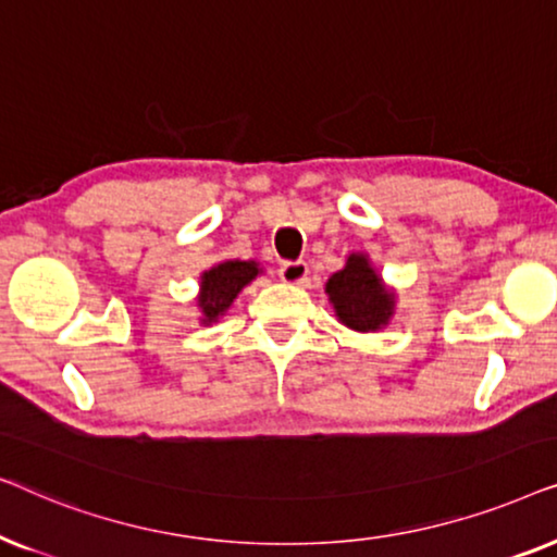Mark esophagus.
Wrapping results in <instances>:
<instances>
[{"label": "esophagus", "mask_w": 557, "mask_h": 557, "mask_svg": "<svg viewBox=\"0 0 557 557\" xmlns=\"http://www.w3.org/2000/svg\"><path fill=\"white\" fill-rule=\"evenodd\" d=\"M278 276L284 284H304L309 276V265L304 261H286V263H281Z\"/></svg>", "instance_id": "1"}]
</instances>
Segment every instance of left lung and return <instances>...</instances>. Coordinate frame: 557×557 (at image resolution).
<instances>
[{
	"mask_svg": "<svg viewBox=\"0 0 557 557\" xmlns=\"http://www.w3.org/2000/svg\"><path fill=\"white\" fill-rule=\"evenodd\" d=\"M326 294L339 322L355 332L383 330L395 309V294L385 288L364 253H349L345 269L326 281Z\"/></svg>",
	"mask_w": 557,
	"mask_h": 557,
	"instance_id": "1",
	"label": "left lung"
}]
</instances>
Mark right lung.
<instances>
[{
  "instance_id": "1",
  "label": "right lung",
  "mask_w": 557,
  "mask_h": 557,
  "mask_svg": "<svg viewBox=\"0 0 557 557\" xmlns=\"http://www.w3.org/2000/svg\"><path fill=\"white\" fill-rule=\"evenodd\" d=\"M258 273L261 269L256 261H223L205 271L200 276V296H197V307L202 311L200 322H218L231 309L243 286H248Z\"/></svg>"
}]
</instances>
